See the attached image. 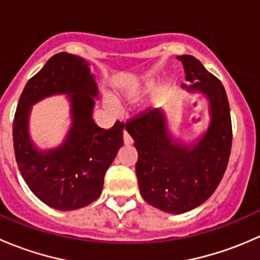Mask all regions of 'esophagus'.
<instances>
[{"label":"esophagus","instance_id":"1","mask_svg":"<svg viewBox=\"0 0 260 260\" xmlns=\"http://www.w3.org/2000/svg\"><path fill=\"white\" fill-rule=\"evenodd\" d=\"M123 141H124L125 145H131V143L133 142L132 137H131V136L128 135L127 131H123Z\"/></svg>","mask_w":260,"mask_h":260}]
</instances>
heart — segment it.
Returning <instances> with one entry per match:
<instances>
[{"instance_id":"heart-1","label":"heart","mask_w":260,"mask_h":260,"mask_svg":"<svg viewBox=\"0 0 260 260\" xmlns=\"http://www.w3.org/2000/svg\"><path fill=\"white\" fill-rule=\"evenodd\" d=\"M152 88V84L151 83H147L145 84V86H141V88H137V89H133V90H129L127 94H125V98L129 99V101H137V99H140L141 96L143 95V94L146 93V90H148V89ZM111 107V106H109ZM112 108V107H111Z\"/></svg>"}]
</instances>
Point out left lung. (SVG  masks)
Returning a JSON list of instances; mask_svg holds the SVG:
<instances>
[{"instance_id": "8db88e82", "label": "left lung", "mask_w": 260, "mask_h": 260, "mask_svg": "<svg viewBox=\"0 0 260 260\" xmlns=\"http://www.w3.org/2000/svg\"><path fill=\"white\" fill-rule=\"evenodd\" d=\"M182 61L188 91L209 101L210 123L205 135L192 145L171 137L166 115L146 109L125 123L138 152L136 164L138 186L149 205L170 214L198 208L214 193L226 170L232 151L233 129L229 102L221 81L196 57L177 56Z\"/></svg>"}]
</instances>
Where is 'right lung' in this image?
Wrapping results in <instances>:
<instances>
[{"instance_id":"right-lung-1","label":"right lung","mask_w":260,"mask_h":260,"mask_svg":"<svg viewBox=\"0 0 260 260\" xmlns=\"http://www.w3.org/2000/svg\"><path fill=\"white\" fill-rule=\"evenodd\" d=\"M54 93H70L72 128L61 146L39 151L28 135L30 106ZM98 96L89 62L77 55L59 52L48 60L23 88L12 125L15 157L30 190L56 210L84 208L102 193L104 175L123 146L124 123L109 129L94 123Z\"/></svg>"}]
</instances>
